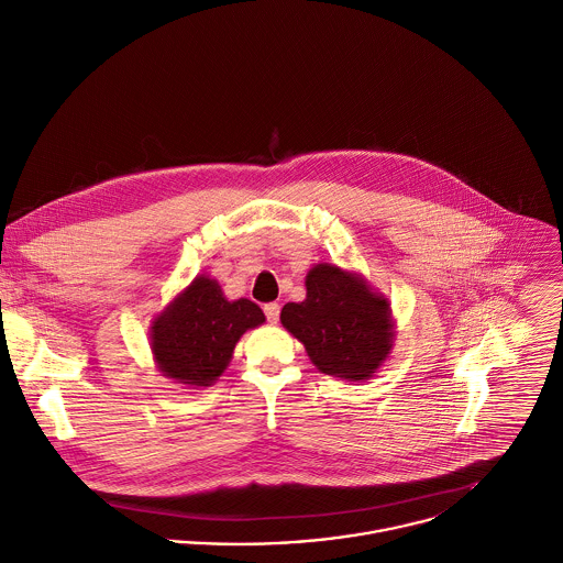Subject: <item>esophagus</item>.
I'll use <instances>...</instances> for the list:
<instances>
[{
    "label": "esophagus",
    "instance_id": "esophagus-1",
    "mask_svg": "<svg viewBox=\"0 0 563 563\" xmlns=\"http://www.w3.org/2000/svg\"><path fill=\"white\" fill-rule=\"evenodd\" d=\"M264 314H266V319H268V323H277V319H279V303H266L264 306Z\"/></svg>",
    "mask_w": 563,
    "mask_h": 563
}]
</instances>
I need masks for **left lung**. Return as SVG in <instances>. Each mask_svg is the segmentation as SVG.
Segmentation results:
<instances>
[{
	"instance_id": "left-lung-1",
	"label": "left lung",
	"mask_w": 563,
	"mask_h": 563,
	"mask_svg": "<svg viewBox=\"0 0 563 563\" xmlns=\"http://www.w3.org/2000/svg\"><path fill=\"white\" fill-rule=\"evenodd\" d=\"M306 290L303 301L282 308L284 328L303 343L323 374L369 378L391 350L387 299L334 264H317L306 277Z\"/></svg>"
}]
</instances>
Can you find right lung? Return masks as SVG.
<instances>
[{
	"mask_svg": "<svg viewBox=\"0 0 563 563\" xmlns=\"http://www.w3.org/2000/svg\"><path fill=\"white\" fill-rule=\"evenodd\" d=\"M249 299H224L216 279L196 277L152 325V352L161 372L183 385H211L229 365L240 336L264 323Z\"/></svg>",
	"mask_w": 563,
	"mask_h": 563,
	"instance_id": "right-lung-1",
	"label": "right lung"
}]
</instances>
